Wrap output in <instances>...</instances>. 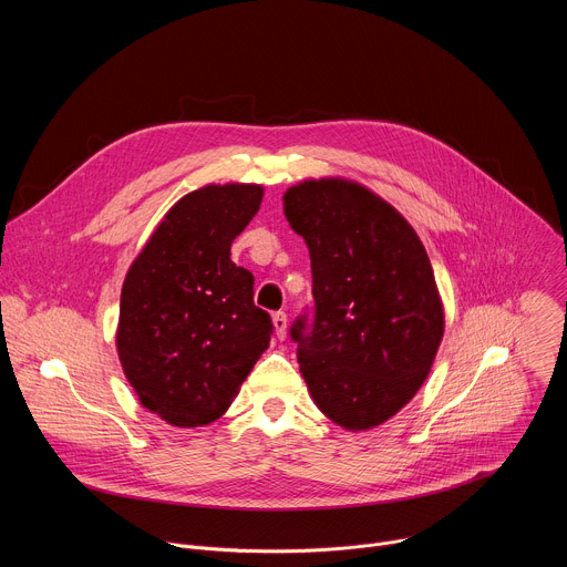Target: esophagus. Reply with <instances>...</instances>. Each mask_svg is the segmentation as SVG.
<instances>
[{"label":"esophagus","instance_id":"esophagus-1","mask_svg":"<svg viewBox=\"0 0 567 567\" xmlns=\"http://www.w3.org/2000/svg\"><path fill=\"white\" fill-rule=\"evenodd\" d=\"M274 328H276V337L280 341H285V337H287V313L285 311L274 313Z\"/></svg>","mask_w":567,"mask_h":567}]
</instances>
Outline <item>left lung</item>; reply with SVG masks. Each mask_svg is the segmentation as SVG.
<instances>
[{"mask_svg": "<svg viewBox=\"0 0 567 567\" xmlns=\"http://www.w3.org/2000/svg\"><path fill=\"white\" fill-rule=\"evenodd\" d=\"M311 260L313 305L291 322L316 406L348 431L383 424L415 396L444 334L431 260L413 226L343 179L285 193Z\"/></svg>", "mask_w": 567, "mask_h": 567, "instance_id": "left-lung-1", "label": "left lung"}]
</instances>
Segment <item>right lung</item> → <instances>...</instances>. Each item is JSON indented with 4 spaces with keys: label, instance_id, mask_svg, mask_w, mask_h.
I'll list each match as a JSON object with an SVG mask.
<instances>
[{
    "label": "right lung",
    "instance_id": "1",
    "mask_svg": "<svg viewBox=\"0 0 567 567\" xmlns=\"http://www.w3.org/2000/svg\"><path fill=\"white\" fill-rule=\"evenodd\" d=\"M262 195L226 184L182 197L123 282L121 365L143 406L173 426L221 417L269 348L274 322L254 302V274L230 260Z\"/></svg>",
    "mask_w": 567,
    "mask_h": 567
}]
</instances>
